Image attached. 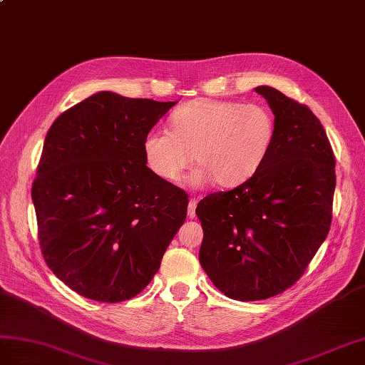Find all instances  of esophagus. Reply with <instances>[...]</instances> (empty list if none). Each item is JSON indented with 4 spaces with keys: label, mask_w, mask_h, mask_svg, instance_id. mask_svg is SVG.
Listing matches in <instances>:
<instances>
[{
    "label": "esophagus",
    "mask_w": 365,
    "mask_h": 365,
    "mask_svg": "<svg viewBox=\"0 0 365 365\" xmlns=\"http://www.w3.org/2000/svg\"><path fill=\"white\" fill-rule=\"evenodd\" d=\"M195 207H197V200L191 199L188 203V217L194 218L195 217Z\"/></svg>",
    "instance_id": "34e87169"
}]
</instances>
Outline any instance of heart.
<instances>
[{
  "mask_svg": "<svg viewBox=\"0 0 365 365\" xmlns=\"http://www.w3.org/2000/svg\"><path fill=\"white\" fill-rule=\"evenodd\" d=\"M275 139V120L262 106L197 99L177 108L171 131H151L143 140L148 168L174 183L192 162L199 165L191 186L211 179L232 188L254 177L266 162Z\"/></svg>",
  "mask_w": 365,
  "mask_h": 365,
  "instance_id": "heart-1",
  "label": "heart"
}]
</instances>
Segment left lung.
Returning a JSON list of instances; mask_svg holds the SVG:
<instances>
[{
    "label": "left lung",
    "mask_w": 365,
    "mask_h": 365,
    "mask_svg": "<svg viewBox=\"0 0 365 365\" xmlns=\"http://www.w3.org/2000/svg\"><path fill=\"white\" fill-rule=\"evenodd\" d=\"M275 116V139L258 173L232 191L206 195L199 259L226 297L257 301L284 292L324 243L331 222L335 158L306 106L259 86Z\"/></svg>",
    "instance_id": "1"
}]
</instances>
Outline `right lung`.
Instances as JSON below:
<instances>
[{
  "label": "right lung",
  "mask_w": 365,
  "mask_h": 365,
  "mask_svg": "<svg viewBox=\"0 0 365 365\" xmlns=\"http://www.w3.org/2000/svg\"><path fill=\"white\" fill-rule=\"evenodd\" d=\"M175 102L98 91L51 125L32 186L47 266L79 295L140 294L186 218L188 195L159 179L143 140Z\"/></svg>",
  "instance_id": "obj_1"
}]
</instances>
